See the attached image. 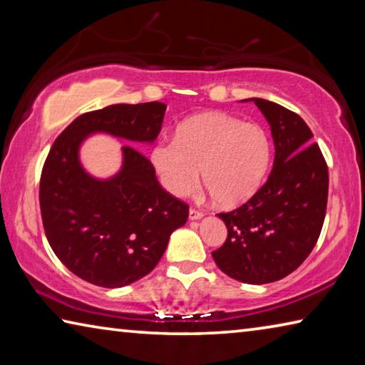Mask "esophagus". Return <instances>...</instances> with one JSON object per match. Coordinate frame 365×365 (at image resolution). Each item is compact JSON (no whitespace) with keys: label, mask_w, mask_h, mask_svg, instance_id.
Instances as JSON below:
<instances>
[{"label":"esophagus","mask_w":365,"mask_h":365,"mask_svg":"<svg viewBox=\"0 0 365 365\" xmlns=\"http://www.w3.org/2000/svg\"><path fill=\"white\" fill-rule=\"evenodd\" d=\"M202 215H205V214H202L201 211H197V209H195V207H191L190 212H188L190 220H197V219H201Z\"/></svg>","instance_id":"34e87169"}]
</instances>
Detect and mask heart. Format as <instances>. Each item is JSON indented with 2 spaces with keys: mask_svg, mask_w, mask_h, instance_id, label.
Masks as SVG:
<instances>
[{
  "mask_svg": "<svg viewBox=\"0 0 365 365\" xmlns=\"http://www.w3.org/2000/svg\"><path fill=\"white\" fill-rule=\"evenodd\" d=\"M150 163L168 193L185 197L202 183L220 206H237L261 187L270 163L267 132L225 113H201L178 123L174 138L150 151Z\"/></svg>",
  "mask_w": 365,
  "mask_h": 365,
  "instance_id": "heart-1",
  "label": "heart"
}]
</instances>
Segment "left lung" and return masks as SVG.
Listing matches in <instances>:
<instances>
[{"label":"left lung","mask_w":365,"mask_h":365,"mask_svg":"<svg viewBox=\"0 0 365 365\" xmlns=\"http://www.w3.org/2000/svg\"><path fill=\"white\" fill-rule=\"evenodd\" d=\"M251 101L270 125L274 169L243 206L219 214L228 233L212 257L232 279L262 285L292 274L316 246L327 211L329 168L298 114L261 98Z\"/></svg>","instance_id":"1"}]
</instances>
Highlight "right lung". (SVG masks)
Instances as JSON below:
<instances>
[{
	"instance_id": "add662e5",
	"label": "right lung",
	"mask_w": 365,
	"mask_h": 365,
	"mask_svg": "<svg viewBox=\"0 0 365 365\" xmlns=\"http://www.w3.org/2000/svg\"><path fill=\"white\" fill-rule=\"evenodd\" d=\"M165 104H113L78 115L54 140L40 178V209L48 243L72 274L104 288H120L156 267L170 233L185 225L188 205L158 182L150 159L123 145L122 169L100 180L78 159L91 133L153 143Z\"/></svg>"
}]
</instances>
